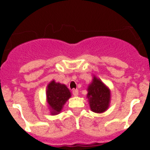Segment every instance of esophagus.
I'll return each instance as SVG.
<instances>
[{
    "label": "esophagus",
    "instance_id": "obj_1",
    "mask_svg": "<svg viewBox=\"0 0 150 150\" xmlns=\"http://www.w3.org/2000/svg\"><path fill=\"white\" fill-rule=\"evenodd\" d=\"M72 94L74 95L75 96H78V95H79V90H78V89H73V90H72Z\"/></svg>",
    "mask_w": 150,
    "mask_h": 150
}]
</instances>
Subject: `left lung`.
<instances>
[{
	"label": "left lung",
	"instance_id": "obj_1",
	"mask_svg": "<svg viewBox=\"0 0 150 150\" xmlns=\"http://www.w3.org/2000/svg\"><path fill=\"white\" fill-rule=\"evenodd\" d=\"M88 98L92 112H104L109 106L110 91L101 80L94 77L92 83L88 86Z\"/></svg>",
	"mask_w": 150,
	"mask_h": 150
}]
</instances>
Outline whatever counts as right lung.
Listing matches in <instances>:
<instances>
[{
    "label": "right lung",
    "instance_id": "1",
    "mask_svg": "<svg viewBox=\"0 0 150 150\" xmlns=\"http://www.w3.org/2000/svg\"><path fill=\"white\" fill-rule=\"evenodd\" d=\"M46 97L51 114L56 115L60 112L66 101L71 97V92L66 85L53 80L47 86Z\"/></svg>",
    "mask_w": 150,
    "mask_h": 150
}]
</instances>
